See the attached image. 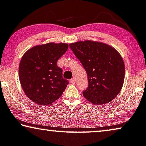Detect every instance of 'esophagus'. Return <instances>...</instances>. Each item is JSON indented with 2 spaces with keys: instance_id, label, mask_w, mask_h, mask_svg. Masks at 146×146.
<instances>
[{
  "instance_id": "34e87169",
  "label": "esophagus",
  "mask_w": 146,
  "mask_h": 146,
  "mask_svg": "<svg viewBox=\"0 0 146 146\" xmlns=\"http://www.w3.org/2000/svg\"><path fill=\"white\" fill-rule=\"evenodd\" d=\"M70 82L71 84H75V79H74V78H72V79L70 80Z\"/></svg>"
}]
</instances>
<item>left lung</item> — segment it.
<instances>
[{"label": "left lung", "mask_w": 146, "mask_h": 146, "mask_svg": "<svg viewBox=\"0 0 146 146\" xmlns=\"http://www.w3.org/2000/svg\"><path fill=\"white\" fill-rule=\"evenodd\" d=\"M85 69L88 86L84 97L94 105L113 100L120 92L125 79V64L120 54L111 46L92 40L69 44Z\"/></svg>", "instance_id": "left-lung-1"}]
</instances>
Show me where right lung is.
I'll return each instance as SVG.
<instances>
[{"instance_id": "right-lung-1", "label": "right lung", "mask_w": 146, "mask_h": 146, "mask_svg": "<svg viewBox=\"0 0 146 146\" xmlns=\"http://www.w3.org/2000/svg\"><path fill=\"white\" fill-rule=\"evenodd\" d=\"M68 44L50 42L35 46L25 52L19 66V79L25 95L38 105L47 106L58 100L68 80L62 77L58 60Z\"/></svg>"}]
</instances>
